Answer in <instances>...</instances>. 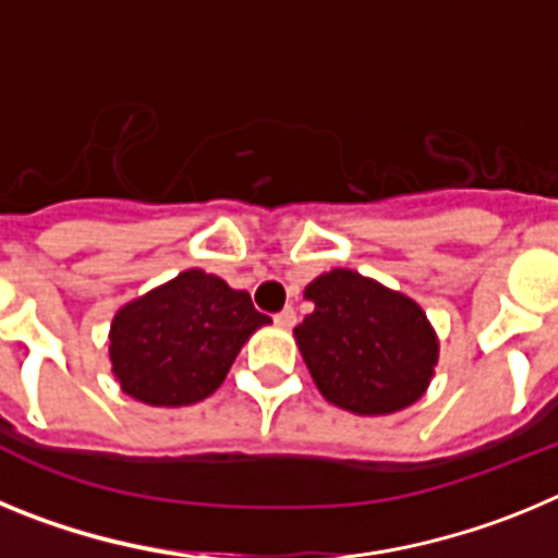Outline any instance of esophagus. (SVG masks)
<instances>
[{
  "instance_id": "obj_1",
  "label": "esophagus",
  "mask_w": 558,
  "mask_h": 558,
  "mask_svg": "<svg viewBox=\"0 0 558 558\" xmlns=\"http://www.w3.org/2000/svg\"><path fill=\"white\" fill-rule=\"evenodd\" d=\"M276 324H279V327H293V324H295V310L293 307H284L282 313H276Z\"/></svg>"
}]
</instances>
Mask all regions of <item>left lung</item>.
<instances>
[{
	"instance_id": "1",
	"label": "left lung",
	"mask_w": 558,
	"mask_h": 558,
	"mask_svg": "<svg viewBox=\"0 0 558 558\" xmlns=\"http://www.w3.org/2000/svg\"><path fill=\"white\" fill-rule=\"evenodd\" d=\"M304 299L315 310L293 335L327 402L357 416H386L427 391L438 338L413 299L349 268L313 279Z\"/></svg>"
}]
</instances>
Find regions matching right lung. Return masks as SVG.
Here are the masks:
<instances>
[{
	"label": "right lung",
	"mask_w": 558,
	"mask_h": 558,
	"mask_svg": "<svg viewBox=\"0 0 558 558\" xmlns=\"http://www.w3.org/2000/svg\"><path fill=\"white\" fill-rule=\"evenodd\" d=\"M270 324L251 295L192 268L120 307L108 357L122 391L145 405H195L220 388L245 340Z\"/></svg>",
	"instance_id": "right-lung-1"
}]
</instances>
